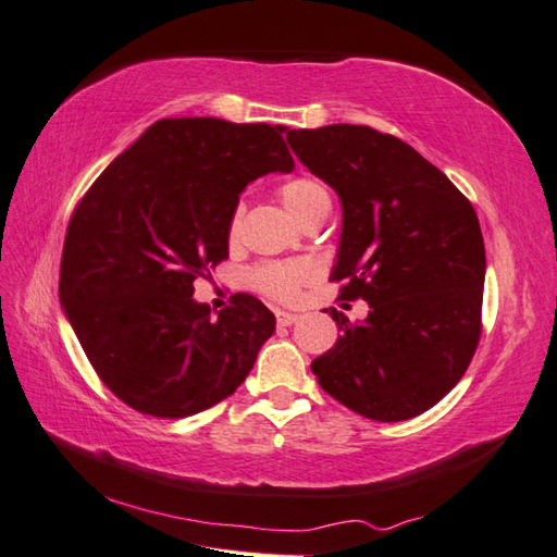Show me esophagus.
Here are the masks:
<instances>
[{"mask_svg": "<svg viewBox=\"0 0 557 557\" xmlns=\"http://www.w3.org/2000/svg\"><path fill=\"white\" fill-rule=\"evenodd\" d=\"M299 321L297 313H277V325L280 327H289Z\"/></svg>", "mask_w": 557, "mask_h": 557, "instance_id": "1", "label": "esophagus"}]
</instances>
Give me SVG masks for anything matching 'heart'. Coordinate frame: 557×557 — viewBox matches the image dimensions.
Masks as SVG:
<instances>
[{"instance_id": "obj_1", "label": "heart", "mask_w": 557, "mask_h": 557, "mask_svg": "<svg viewBox=\"0 0 557 557\" xmlns=\"http://www.w3.org/2000/svg\"><path fill=\"white\" fill-rule=\"evenodd\" d=\"M277 194L282 206H285L299 222L313 215L315 210L330 208L327 188L318 180H313V176H294V180L277 188ZM242 212V206H236L232 210L227 224L230 239H236V234H239ZM318 275H321V270H318L313 260H270V263H260L251 268V272H248V285L275 301H297L301 289L315 282Z\"/></svg>"}]
</instances>
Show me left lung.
<instances>
[{"label":"left lung","mask_w":557,"mask_h":557,"mask_svg":"<svg viewBox=\"0 0 557 557\" xmlns=\"http://www.w3.org/2000/svg\"><path fill=\"white\" fill-rule=\"evenodd\" d=\"M306 168L339 196V299L371 311L311 363L339 405L407 421L437 405L469 369L481 337L486 248L469 198L405 140L371 126L292 128Z\"/></svg>","instance_id":"1"}]
</instances>
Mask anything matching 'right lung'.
I'll list each match as a JSON object with an SVG mask.
<instances>
[{"label": "right lung", "instance_id": "1", "mask_svg": "<svg viewBox=\"0 0 557 557\" xmlns=\"http://www.w3.org/2000/svg\"><path fill=\"white\" fill-rule=\"evenodd\" d=\"M285 126L160 120L104 170L69 220L59 301L100 381L158 419L215 407L244 383L275 315L234 294L218 318L194 282L227 258L248 182L292 172Z\"/></svg>", "mask_w": 557, "mask_h": 557}]
</instances>
